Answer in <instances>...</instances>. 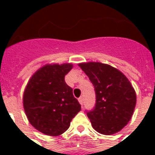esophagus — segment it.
Wrapping results in <instances>:
<instances>
[{"label":"esophagus","instance_id":"34e87169","mask_svg":"<svg viewBox=\"0 0 155 155\" xmlns=\"http://www.w3.org/2000/svg\"><path fill=\"white\" fill-rule=\"evenodd\" d=\"M78 101H79V102H80V104H81V105L83 106V104H84V100H83V97H82V96H81V97L78 99Z\"/></svg>","mask_w":155,"mask_h":155}]
</instances>
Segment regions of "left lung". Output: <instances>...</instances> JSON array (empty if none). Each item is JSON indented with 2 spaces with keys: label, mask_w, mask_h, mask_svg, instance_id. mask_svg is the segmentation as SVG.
<instances>
[{
  "label": "left lung",
  "mask_w": 155,
  "mask_h": 155,
  "mask_svg": "<svg viewBox=\"0 0 155 155\" xmlns=\"http://www.w3.org/2000/svg\"><path fill=\"white\" fill-rule=\"evenodd\" d=\"M80 66L93 84L95 104L86 110L94 130L110 135L125 126L132 117L136 94L129 80L120 71L100 62L82 63Z\"/></svg>",
  "instance_id": "1"
}]
</instances>
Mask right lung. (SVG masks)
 Instances as JSON below:
<instances>
[{"label":"right lung","mask_w":155,"mask_h":155,"mask_svg":"<svg viewBox=\"0 0 155 155\" xmlns=\"http://www.w3.org/2000/svg\"><path fill=\"white\" fill-rule=\"evenodd\" d=\"M72 64H52L41 68L25 88L23 104L30 123L41 133L57 136L70 127L81 106L73 90L64 81Z\"/></svg>","instance_id":"1"}]
</instances>
